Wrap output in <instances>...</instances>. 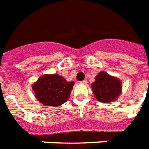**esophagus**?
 I'll return each mask as SVG.
<instances>
[{
	"instance_id": "obj_1",
	"label": "esophagus",
	"mask_w": 149,
	"mask_h": 149,
	"mask_svg": "<svg viewBox=\"0 0 149 149\" xmlns=\"http://www.w3.org/2000/svg\"><path fill=\"white\" fill-rule=\"evenodd\" d=\"M80 83L83 84H86L88 83V80H82V81H80Z\"/></svg>"
}]
</instances>
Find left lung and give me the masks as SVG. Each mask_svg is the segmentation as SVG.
I'll return each mask as SVG.
<instances>
[{"instance_id":"8db88e82","label":"left lung","mask_w":149,"mask_h":149,"mask_svg":"<svg viewBox=\"0 0 149 149\" xmlns=\"http://www.w3.org/2000/svg\"><path fill=\"white\" fill-rule=\"evenodd\" d=\"M93 93L101 102H111L121 93L122 84L118 79L111 77L105 72L97 75L95 81L91 84Z\"/></svg>"}]
</instances>
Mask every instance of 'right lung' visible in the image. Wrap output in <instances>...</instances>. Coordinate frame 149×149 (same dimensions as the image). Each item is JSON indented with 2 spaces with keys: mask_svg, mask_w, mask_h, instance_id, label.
<instances>
[{
  "mask_svg": "<svg viewBox=\"0 0 149 149\" xmlns=\"http://www.w3.org/2000/svg\"><path fill=\"white\" fill-rule=\"evenodd\" d=\"M74 82H68L58 74L44 75L34 84L32 88L36 99L44 105L57 107L65 102Z\"/></svg>",
  "mask_w": 149,
  "mask_h": 149,
  "instance_id": "1",
  "label": "right lung"
}]
</instances>
